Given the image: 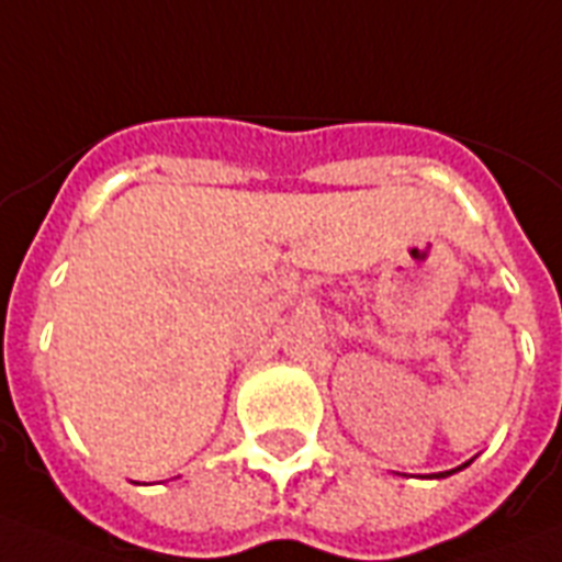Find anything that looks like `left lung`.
I'll list each match as a JSON object with an SVG mask.
<instances>
[{"mask_svg":"<svg viewBox=\"0 0 562 562\" xmlns=\"http://www.w3.org/2000/svg\"><path fill=\"white\" fill-rule=\"evenodd\" d=\"M462 468H464V464H462ZM450 473H456V471H445V473H439V476H450Z\"/></svg>","mask_w":562,"mask_h":562,"instance_id":"left-lung-1","label":"left lung"}]
</instances>
